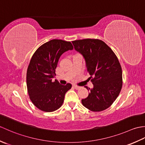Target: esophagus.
Listing matches in <instances>:
<instances>
[{"label": "esophagus", "mask_w": 145, "mask_h": 145, "mask_svg": "<svg viewBox=\"0 0 145 145\" xmlns=\"http://www.w3.org/2000/svg\"><path fill=\"white\" fill-rule=\"evenodd\" d=\"M73 87L75 88L76 90H78V89L80 88L81 87H80V86H78V85H73Z\"/></svg>", "instance_id": "1"}]
</instances>
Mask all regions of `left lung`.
<instances>
[{
  "mask_svg": "<svg viewBox=\"0 0 145 145\" xmlns=\"http://www.w3.org/2000/svg\"><path fill=\"white\" fill-rule=\"evenodd\" d=\"M75 49L84 57L87 72L93 84L88 96L82 100L92 112L109 108L119 95L123 85L121 65L109 46L100 39H86L72 41Z\"/></svg>",
  "mask_w": 145,
  "mask_h": 145,
  "instance_id": "8db88e82",
  "label": "left lung"
}]
</instances>
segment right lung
<instances>
[{
	"instance_id": "right-lung-1",
	"label": "right lung",
	"mask_w": 145,
	"mask_h": 145,
	"mask_svg": "<svg viewBox=\"0 0 145 145\" xmlns=\"http://www.w3.org/2000/svg\"><path fill=\"white\" fill-rule=\"evenodd\" d=\"M70 42L53 39L39 47L33 54L27 71V87L30 100L42 111L52 112L62 105L65 95L72 85H62L55 78L58 61L63 53L73 50Z\"/></svg>"
}]
</instances>
